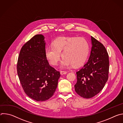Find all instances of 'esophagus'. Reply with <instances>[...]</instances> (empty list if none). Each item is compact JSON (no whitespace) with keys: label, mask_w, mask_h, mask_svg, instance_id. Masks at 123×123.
I'll use <instances>...</instances> for the list:
<instances>
[{"label":"esophagus","mask_w":123,"mask_h":123,"mask_svg":"<svg viewBox=\"0 0 123 123\" xmlns=\"http://www.w3.org/2000/svg\"><path fill=\"white\" fill-rule=\"evenodd\" d=\"M67 73L66 72H65V71H61V72H60V74H61V75L66 74Z\"/></svg>","instance_id":"1"}]
</instances>
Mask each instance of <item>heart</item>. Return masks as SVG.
<instances>
[{"label": "heart", "mask_w": 123, "mask_h": 123, "mask_svg": "<svg viewBox=\"0 0 123 123\" xmlns=\"http://www.w3.org/2000/svg\"><path fill=\"white\" fill-rule=\"evenodd\" d=\"M47 47L45 55L49 62L56 65L62 56L63 57L60 68H65L73 65L81 66L86 61L89 53V44L85 38L76 37H60Z\"/></svg>", "instance_id": "b5f03b06"}]
</instances>
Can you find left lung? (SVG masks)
Listing matches in <instances>:
<instances>
[{"label": "left lung", "mask_w": 123, "mask_h": 123, "mask_svg": "<svg viewBox=\"0 0 123 123\" xmlns=\"http://www.w3.org/2000/svg\"><path fill=\"white\" fill-rule=\"evenodd\" d=\"M90 55L83 67L76 72V92L85 98H91L103 89L108 79L109 59L104 45L91 37Z\"/></svg>", "instance_id": "1"}]
</instances>
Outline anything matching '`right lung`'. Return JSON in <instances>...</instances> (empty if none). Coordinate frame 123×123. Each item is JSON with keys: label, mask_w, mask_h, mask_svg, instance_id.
Returning a JSON list of instances; mask_svg holds the SVG:
<instances>
[{"label": "right lung", "mask_w": 123, "mask_h": 123, "mask_svg": "<svg viewBox=\"0 0 123 123\" xmlns=\"http://www.w3.org/2000/svg\"><path fill=\"white\" fill-rule=\"evenodd\" d=\"M45 46L43 35L34 36L22 47L17 64V74L25 93L38 102L54 95L60 76L46 58Z\"/></svg>", "instance_id": "1"}]
</instances>
